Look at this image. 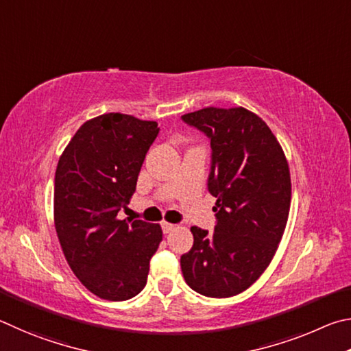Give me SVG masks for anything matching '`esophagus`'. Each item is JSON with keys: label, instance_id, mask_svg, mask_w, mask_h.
<instances>
[{"label": "esophagus", "instance_id": "obj_1", "mask_svg": "<svg viewBox=\"0 0 351 351\" xmlns=\"http://www.w3.org/2000/svg\"><path fill=\"white\" fill-rule=\"evenodd\" d=\"M162 230H163L165 234H168V232H171L172 230H176V225L168 223V222H163V223H162Z\"/></svg>", "mask_w": 351, "mask_h": 351}]
</instances>
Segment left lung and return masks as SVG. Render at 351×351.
<instances>
[{
    "label": "left lung",
    "instance_id": "1",
    "mask_svg": "<svg viewBox=\"0 0 351 351\" xmlns=\"http://www.w3.org/2000/svg\"><path fill=\"white\" fill-rule=\"evenodd\" d=\"M182 120L210 138L208 191L217 199L213 234L191 226L194 245L180 257L183 278L204 296H236L261 278L284 236L288 162L267 123L245 108H205Z\"/></svg>",
    "mask_w": 351,
    "mask_h": 351
}]
</instances>
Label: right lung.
<instances>
[{"mask_svg": "<svg viewBox=\"0 0 351 351\" xmlns=\"http://www.w3.org/2000/svg\"><path fill=\"white\" fill-rule=\"evenodd\" d=\"M158 131L157 121L103 114L82 125L58 160L55 230L73 274L101 299L137 296L162 242L160 225L117 219Z\"/></svg>", "mask_w": 351, "mask_h": 351, "instance_id": "right-lung-1", "label": "right lung"}]
</instances>
